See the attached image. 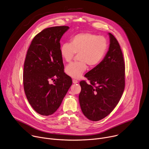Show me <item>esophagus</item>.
Returning <instances> with one entry per match:
<instances>
[{"instance_id":"esophagus-1","label":"esophagus","mask_w":149,"mask_h":149,"mask_svg":"<svg viewBox=\"0 0 149 149\" xmlns=\"http://www.w3.org/2000/svg\"><path fill=\"white\" fill-rule=\"evenodd\" d=\"M72 82H73L74 84H77V83L78 82V81L77 80L74 79H72Z\"/></svg>"}]
</instances>
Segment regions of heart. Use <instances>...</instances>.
<instances>
[{
	"label": "heart",
	"instance_id": "obj_1",
	"mask_svg": "<svg viewBox=\"0 0 149 149\" xmlns=\"http://www.w3.org/2000/svg\"><path fill=\"white\" fill-rule=\"evenodd\" d=\"M108 48L105 38L90 32L73 35L71 43L63 44L60 48L62 59L70 62L78 54L77 62L70 63L65 68L66 74L74 78H79L87 69V65L94 68L103 59Z\"/></svg>",
	"mask_w": 149,
	"mask_h": 149
}]
</instances>
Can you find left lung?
<instances>
[{
  "label": "left lung",
  "instance_id": "8db88e82",
  "mask_svg": "<svg viewBox=\"0 0 149 149\" xmlns=\"http://www.w3.org/2000/svg\"><path fill=\"white\" fill-rule=\"evenodd\" d=\"M109 51L99 64L81 81L79 101L82 113L88 119L97 121L107 117L114 109L125 87V63L120 46L111 33Z\"/></svg>",
  "mask_w": 149,
  "mask_h": 149
}]
</instances>
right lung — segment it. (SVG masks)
<instances>
[{"label": "right lung", "instance_id": "obj_1", "mask_svg": "<svg viewBox=\"0 0 149 149\" xmlns=\"http://www.w3.org/2000/svg\"><path fill=\"white\" fill-rule=\"evenodd\" d=\"M68 29L60 26L44 29L34 37L27 51L24 91L32 107L42 116L51 115L57 110L72 83L64 72L60 53V39ZM51 80L53 84H50Z\"/></svg>", "mask_w": 149, "mask_h": 149}]
</instances>
